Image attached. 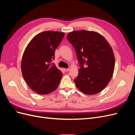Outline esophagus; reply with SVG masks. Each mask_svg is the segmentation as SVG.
I'll list each match as a JSON object with an SVG mask.
<instances>
[{
	"label": "esophagus",
	"instance_id": "34e87169",
	"mask_svg": "<svg viewBox=\"0 0 135 135\" xmlns=\"http://www.w3.org/2000/svg\"><path fill=\"white\" fill-rule=\"evenodd\" d=\"M64 70L65 72H66V71H68L69 70V68H68V69H64Z\"/></svg>",
	"mask_w": 135,
	"mask_h": 135
}]
</instances>
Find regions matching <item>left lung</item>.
<instances>
[{
    "instance_id": "1",
    "label": "left lung",
    "mask_w": 135,
    "mask_h": 135,
    "mask_svg": "<svg viewBox=\"0 0 135 135\" xmlns=\"http://www.w3.org/2000/svg\"><path fill=\"white\" fill-rule=\"evenodd\" d=\"M67 39L74 47L79 65L74 80L76 87L87 95L100 92L111 79L115 66L113 51L103 36L95 31H74Z\"/></svg>"
}]
</instances>
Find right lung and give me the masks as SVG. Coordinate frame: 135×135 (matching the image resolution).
I'll return each mask as SVG.
<instances>
[{"label":"right lung","mask_w":135,"mask_h":135,"mask_svg":"<svg viewBox=\"0 0 135 135\" xmlns=\"http://www.w3.org/2000/svg\"><path fill=\"white\" fill-rule=\"evenodd\" d=\"M64 35L58 31L42 32L34 36L24 51L21 61L23 77L28 86L40 95L54 91L60 84L62 73L52 61Z\"/></svg>","instance_id":"1"}]
</instances>
